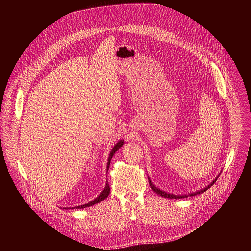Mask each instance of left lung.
Listing matches in <instances>:
<instances>
[{
	"mask_svg": "<svg viewBox=\"0 0 251 251\" xmlns=\"http://www.w3.org/2000/svg\"><path fill=\"white\" fill-rule=\"evenodd\" d=\"M218 177H219V176H217V178L214 181H212L211 182V184H209L206 188H204V189H202V190H201V191H198V192H196V193H193V194H190V195H173V194H168V193H166V192H164V191H162V190H160V189H158V188H156L154 185H153V183L150 181V178L148 177V180H149V185H150V187H151V189L156 193V194H158V195H160L161 197H164V198H168V199H184V198H187V197H189V196H196V195H199V194H201V193H204L206 190H208L214 183L217 182V180H218Z\"/></svg>",
	"mask_w": 251,
	"mask_h": 251,
	"instance_id": "8db88e82",
	"label": "left lung"
}]
</instances>
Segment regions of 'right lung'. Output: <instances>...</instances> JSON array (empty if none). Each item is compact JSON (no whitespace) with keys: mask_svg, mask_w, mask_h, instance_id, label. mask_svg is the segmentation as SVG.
Masks as SVG:
<instances>
[{"mask_svg":"<svg viewBox=\"0 0 251 251\" xmlns=\"http://www.w3.org/2000/svg\"><path fill=\"white\" fill-rule=\"evenodd\" d=\"M124 144V141L123 140H120V141H118V143L117 144L112 148V150H111V152H110V154H109V158H108V162H107V171H108V169H109V166H110V162H111V159H112V157H113V155L115 154V152L120 148V147H122V145ZM110 194V188H109V185H108V182L106 183V186H105V188H104V190L102 191V193L96 198V199H94L93 201H91L90 202H88V203H86V204H82V205H78V206H75L76 208H85V207H88V206H91V205H94L95 203H98V202H100V201H102L103 200H105L107 197H108V195ZM75 207H73V208H75ZM68 208H71V207H67V209ZM65 209H66V207H65Z\"/></svg>","mask_w":251,"mask_h":251,"instance_id":"add662e5","label":"right lung"}]
</instances>
